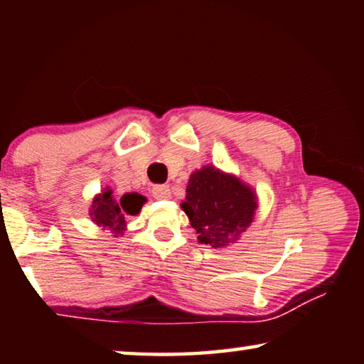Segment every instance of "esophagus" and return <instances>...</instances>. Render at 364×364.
<instances>
[{"label": "esophagus", "mask_w": 364, "mask_h": 364, "mask_svg": "<svg viewBox=\"0 0 364 364\" xmlns=\"http://www.w3.org/2000/svg\"><path fill=\"white\" fill-rule=\"evenodd\" d=\"M152 196L156 197V199H159V200L170 199V197H171L170 188L168 186H164V184H160V186H154L152 188Z\"/></svg>", "instance_id": "1"}]
</instances>
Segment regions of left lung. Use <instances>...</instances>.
Masks as SVG:
<instances>
[{
    "mask_svg": "<svg viewBox=\"0 0 364 364\" xmlns=\"http://www.w3.org/2000/svg\"><path fill=\"white\" fill-rule=\"evenodd\" d=\"M200 244L225 249L239 241L255 218L257 193L247 183L215 165L191 173L186 200L181 202Z\"/></svg>",
    "mask_w": 364,
    "mask_h": 364,
    "instance_id": "obj_1",
    "label": "left lung"
}]
</instances>
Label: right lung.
Instances as JSON below:
<instances>
[{
  "label": "right lung",
  "mask_w": 364,
  "mask_h": 364,
  "mask_svg": "<svg viewBox=\"0 0 364 364\" xmlns=\"http://www.w3.org/2000/svg\"><path fill=\"white\" fill-rule=\"evenodd\" d=\"M146 200V197L138 193H127L120 199H115L112 189L104 188L91 200L90 217L97 228H101V231H107L112 234V237H119L127 231V220L138 215Z\"/></svg>",
  "instance_id": "right-lung-1"
}]
</instances>
